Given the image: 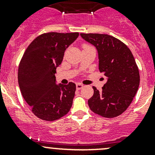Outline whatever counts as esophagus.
Here are the masks:
<instances>
[{"label":"esophagus","instance_id":"1","mask_svg":"<svg viewBox=\"0 0 155 155\" xmlns=\"http://www.w3.org/2000/svg\"><path fill=\"white\" fill-rule=\"evenodd\" d=\"M76 89H77V90H80V89H82V87H83V85L80 83H77L76 84Z\"/></svg>","mask_w":155,"mask_h":155}]
</instances>
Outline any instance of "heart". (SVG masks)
I'll return each instance as SVG.
<instances>
[{"label":"heart","mask_w":155,"mask_h":155,"mask_svg":"<svg viewBox=\"0 0 155 155\" xmlns=\"http://www.w3.org/2000/svg\"><path fill=\"white\" fill-rule=\"evenodd\" d=\"M92 48V47L91 46H89V45H87V44H84L83 45V49H84V48Z\"/></svg>","instance_id":"b5f03b06"}]
</instances>
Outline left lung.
I'll return each instance as SVG.
<instances>
[{"label": "left lung", "instance_id": "left-lung-1", "mask_svg": "<svg viewBox=\"0 0 155 155\" xmlns=\"http://www.w3.org/2000/svg\"><path fill=\"white\" fill-rule=\"evenodd\" d=\"M97 50L99 70L107 77L100 92L87 101L91 110L104 118H115L130 105L140 85V72L130 48L118 39L101 34H80Z\"/></svg>", "mask_w": 155, "mask_h": 155}]
</instances>
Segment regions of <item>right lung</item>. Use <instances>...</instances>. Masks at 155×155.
I'll return each instance as SVG.
<instances>
[{
	"instance_id": "obj_1",
	"label": "right lung",
	"mask_w": 155,
	"mask_h": 155,
	"mask_svg": "<svg viewBox=\"0 0 155 155\" xmlns=\"http://www.w3.org/2000/svg\"><path fill=\"white\" fill-rule=\"evenodd\" d=\"M78 37V32L45 33L31 42L21 58L18 85L32 112L40 119H59L72 107L76 85L73 82L57 85L54 74L66 48Z\"/></svg>"
}]
</instances>
